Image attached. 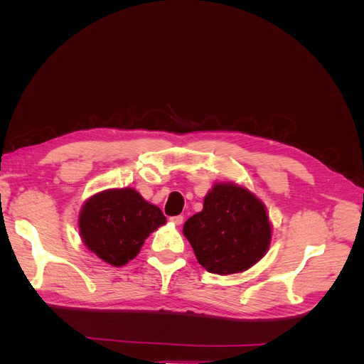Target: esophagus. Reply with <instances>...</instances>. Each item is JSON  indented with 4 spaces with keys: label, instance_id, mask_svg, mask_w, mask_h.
<instances>
[{
    "label": "esophagus",
    "instance_id": "esophagus-1",
    "mask_svg": "<svg viewBox=\"0 0 364 364\" xmlns=\"http://www.w3.org/2000/svg\"><path fill=\"white\" fill-rule=\"evenodd\" d=\"M170 222L176 226H181L183 223V217L182 215H174V217H170Z\"/></svg>",
    "mask_w": 364,
    "mask_h": 364
}]
</instances>
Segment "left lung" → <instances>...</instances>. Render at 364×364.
<instances>
[{
  "instance_id": "obj_1",
  "label": "left lung",
  "mask_w": 364,
  "mask_h": 364,
  "mask_svg": "<svg viewBox=\"0 0 364 364\" xmlns=\"http://www.w3.org/2000/svg\"><path fill=\"white\" fill-rule=\"evenodd\" d=\"M183 235L208 272L232 274L247 270L266 255L272 226L258 197L228 182L213 186L202 211L185 222Z\"/></svg>"
}]
</instances>
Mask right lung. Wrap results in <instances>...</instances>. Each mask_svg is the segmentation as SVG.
Returning a JSON list of instances; mask_svg holds the SVG:
<instances>
[{"mask_svg": "<svg viewBox=\"0 0 364 364\" xmlns=\"http://www.w3.org/2000/svg\"><path fill=\"white\" fill-rule=\"evenodd\" d=\"M165 222L161 209L134 188H114L85 202L79 229L87 249L111 266L121 267L138 255L146 238Z\"/></svg>", "mask_w": 364, "mask_h": 364, "instance_id": "right-lung-1", "label": "right lung"}]
</instances>
